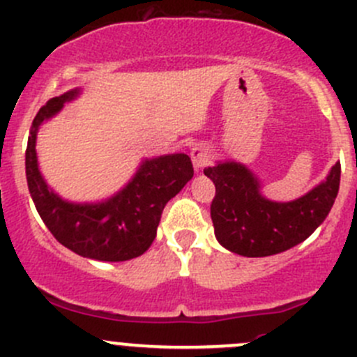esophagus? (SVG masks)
<instances>
[{
    "mask_svg": "<svg viewBox=\"0 0 357 357\" xmlns=\"http://www.w3.org/2000/svg\"><path fill=\"white\" fill-rule=\"evenodd\" d=\"M190 155H192V162H193V167H195V171L199 172L202 169L205 167V165L211 164V158H212V150L208 149L207 145H195L192 149V152H190Z\"/></svg>",
    "mask_w": 357,
    "mask_h": 357,
    "instance_id": "1",
    "label": "esophagus"
}]
</instances>
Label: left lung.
<instances>
[{"label": "left lung", "instance_id": "1", "mask_svg": "<svg viewBox=\"0 0 357 357\" xmlns=\"http://www.w3.org/2000/svg\"><path fill=\"white\" fill-rule=\"evenodd\" d=\"M215 185L211 218L218 242L245 257H266L304 242L328 215L340 185V162L325 181L291 202H273L261 193L257 176L235 160L205 167Z\"/></svg>", "mask_w": 357, "mask_h": 357}]
</instances>
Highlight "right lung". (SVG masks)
<instances>
[{
  "mask_svg": "<svg viewBox=\"0 0 357 357\" xmlns=\"http://www.w3.org/2000/svg\"><path fill=\"white\" fill-rule=\"evenodd\" d=\"M81 95V88L48 100L32 122L25 150V176L32 202L52 235L77 255L96 261H129L149 250L155 240L165 204L193 178L186 153L145 158L131 181L95 204H74L56 195L41 176L36 138L41 124Z\"/></svg>",
  "mask_w": 357,
  "mask_h": 357,
  "instance_id": "obj_1",
  "label": "right lung"
}]
</instances>
